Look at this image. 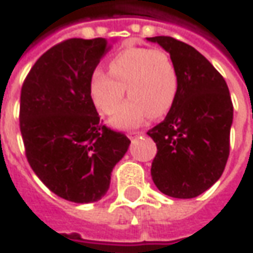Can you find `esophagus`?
Listing matches in <instances>:
<instances>
[{
	"mask_svg": "<svg viewBox=\"0 0 253 253\" xmlns=\"http://www.w3.org/2000/svg\"><path fill=\"white\" fill-rule=\"evenodd\" d=\"M139 135H143V131H131V132H128V136H129V138H136V136H139Z\"/></svg>",
	"mask_w": 253,
	"mask_h": 253,
	"instance_id": "34e87169",
	"label": "esophagus"
}]
</instances>
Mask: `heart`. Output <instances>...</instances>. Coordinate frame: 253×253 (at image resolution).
<instances>
[{
  "label": "heart",
  "instance_id": "heart-1",
  "mask_svg": "<svg viewBox=\"0 0 253 253\" xmlns=\"http://www.w3.org/2000/svg\"><path fill=\"white\" fill-rule=\"evenodd\" d=\"M108 74L95 73L90 94L97 108L107 115L117 111L125 88L131 98L112 118V124L128 128L151 118L163 117L176 100L179 80L170 56L161 49L128 47L108 63Z\"/></svg>",
  "mask_w": 253,
  "mask_h": 253
}]
</instances>
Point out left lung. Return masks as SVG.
<instances>
[{"label":"left lung","mask_w":253,"mask_h":253,"mask_svg":"<svg viewBox=\"0 0 253 253\" xmlns=\"http://www.w3.org/2000/svg\"><path fill=\"white\" fill-rule=\"evenodd\" d=\"M148 41L169 52L179 80L166 118L148 131L158 148L152 179L166 196L193 199L221 177L228 161L234 115L228 85L193 46L170 36Z\"/></svg>","instance_id":"obj_1"}]
</instances>
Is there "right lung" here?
Returning a JSON list of instances; mask_svg holds the SVG:
<instances>
[{"mask_svg": "<svg viewBox=\"0 0 253 253\" xmlns=\"http://www.w3.org/2000/svg\"><path fill=\"white\" fill-rule=\"evenodd\" d=\"M108 41L67 39L44 52L22 84L19 128L36 176L56 196L98 201L131 141L104 125L90 94Z\"/></svg>", "mask_w": 253, "mask_h": 253, "instance_id": "obj_1", "label": "right lung"}]
</instances>
